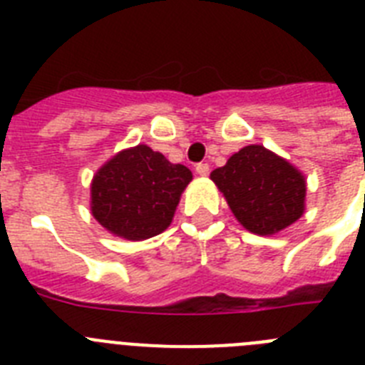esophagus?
Masks as SVG:
<instances>
[{"label":"esophagus","mask_w":365,"mask_h":365,"mask_svg":"<svg viewBox=\"0 0 365 365\" xmlns=\"http://www.w3.org/2000/svg\"><path fill=\"white\" fill-rule=\"evenodd\" d=\"M195 172L199 173V175H208L210 173V166H208V163H199L197 166H195Z\"/></svg>","instance_id":"1"}]
</instances>
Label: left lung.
Returning a JSON list of instances; mask_svg holds the SVG:
<instances>
[{
	"label": "left lung",
	"mask_w": 365,
	"mask_h": 365,
	"mask_svg": "<svg viewBox=\"0 0 365 365\" xmlns=\"http://www.w3.org/2000/svg\"><path fill=\"white\" fill-rule=\"evenodd\" d=\"M230 210L247 230L272 235L302 217L305 179L263 146H247L210 173Z\"/></svg>",
	"instance_id": "8db88e82"
}]
</instances>
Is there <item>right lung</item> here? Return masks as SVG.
Listing matches in <instances>:
<instances>
[{"mask_svg":"<svg viewBox=\"0 0 365 365\" xmlns=\"http://www.w3.org/2000/svg\"><path fill=\"white\" fill-rule=\"evenodd\" d=\"M192 172L159 151L138 144L100 168L91 186L96 221L125 240H148L172 222Z\"/></svg>","mask_w":365,"mask_h":365,"instance_id":"right-lung-1","label":"right lung"}]
</instances>
